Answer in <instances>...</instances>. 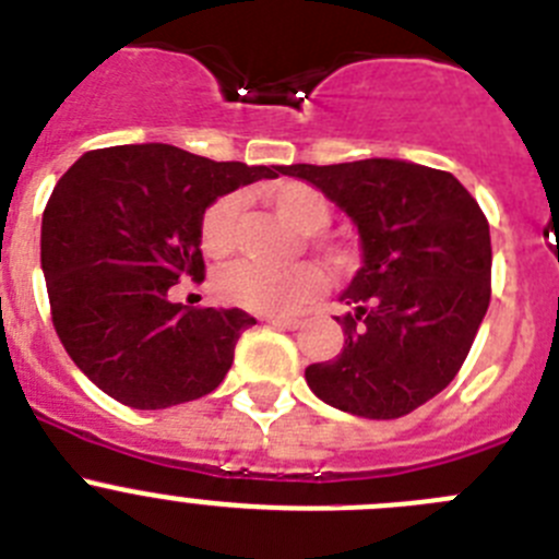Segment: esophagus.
I'll return each mask as SVG.
<instances>
[{
  "mask_svg": "<svg viewBox=\"0 0 559 559\" xmlns=\"http://www.w3.org/2000/svg\"><path fill=\"white\" fill-rule=\"evenodd\" d=\"M267 322L275 328H284V331H297V328H300V320H297V317H270Z\"/></svg>",
  "mask_w": 559,
  "mask_h": 559,
  "instance_id": "1",
  "label": "esophagus"
}]
</instances>
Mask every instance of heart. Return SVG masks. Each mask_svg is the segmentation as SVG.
I'll list each match as a JSON object with an SVG mask.
<instances>
[{"instance_id": "1", "label": "heart", "mask_w": 559, "mask_h": 559, "mask_svg": "<svg viewBox=\"0 0 559 559\" xmlns=\"http://www.w3.org/2000/svg\"><path fill=\"white\" fill-rule=\"evenodd\" d=\"M262 198L292 228L309 234V242L325 255L333 267H353L356 250L344 239L325 234L333 215L325 192L306 185V181H278V185L262 187ZM237 221L239 201L234 195H223L215 203H209L206 212L201 215V226H198L203 253L212 255V259H223V255L231 253L234 242H237ZM322 286H325V275L309 262L278 270L245 259V262L223 267L215 278L221 300H226L228 306H237V309L259 311V314H286V311L314 300Z\"/></svg>"}]
</instances>
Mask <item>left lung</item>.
<instances>
[{
    "label": "left lung",
    "instance_id": "left-lung-1",
    "mask_svg": "<svg viewBox=\"0 0 559 559\" xmlns=\"http://www.w3.org/2000/svg\"><path fill=\"white\" fill-rule=\"evenodd\" d=\"M358 226L364 264L342 292L344 347L311 364L322 403L400 419L444 391L491 304V231L452 174L403 159L289 165Z\"/></svg>",
    "mask_w": 559,
    "mask_h": 559
}]
</instances>
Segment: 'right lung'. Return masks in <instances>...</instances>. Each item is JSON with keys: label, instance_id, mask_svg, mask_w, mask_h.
I'll return each instance as SVG.
<instances>
[{"label": "right lung", "instance_id": "add662e5", "mask_svg": "<svg viewBox=\"0 0 559 559\" xmlns=\"http://www.w3.org/2000/svg\"><path fill=\"white\" fill-rule=\"evenodd\" d=\"M278 174L162 143L87 151L62 174L44 209L40 267L57 336L104 394L159 411L223 383L255 320L170 304V289L203 281L198 226L209 203Z\"/></svg>", "mask_w": 559, "mask_h": 559}]
</instances>
